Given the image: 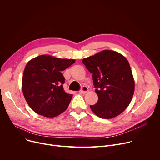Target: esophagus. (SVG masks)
<instances>
[{"label":"esophagus","mask_w":160,"mask_h":160,"mask_svg":"<svg viewBox=\"0 0 160 160\" xmlns=\"http://www.w3.org/2000/svg\"><path fill=\"white\" fill-rule=\"evenodd\" d=\"M88 91V87H86L85 86H83L81 87L80 90L79 91V93H86Z\"/></svg>","instance_id":"esophagus-1"}]
</instances>
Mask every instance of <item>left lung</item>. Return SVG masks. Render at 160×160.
Masks as SVG:
<instances>
[{
  "mask_svg": "<svg viewBox=\"0 0 160 160\" xmlns=\"http://www.w3.org/2000/svg\"><path fill=\"white\" fill-rule=\"evenodd\" d=\"M82 62L93 74L98 97L96 104L90 106L91 110L107 119L121 114L130 104L135 87L127 58L113 50H105L83 59Z\"/></svg>",
  "mask_w": 160,
  "mask_h": 160,
  "instance_id": "left-lung-1",
  "label": "left lung"
}]
</instances>
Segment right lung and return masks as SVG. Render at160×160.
<instances>
[{"instance_id": "1", "label": "right lung", "mask_w": 160, "mask_h": 160, "mask_svg": "<svg viewBox=\"0 0 160 160\" xmlns=\"http://www.w3.org/2000/svg\"><path fill=\"white\" fill-rule=\"evenodd\" d=\"M75 62L72 59L41 55L32 59L25 67L22 89L28 104L39 115L54 117L68 107L72 95L67 93L62 73Z\"/></svg>"}]
</instances>
